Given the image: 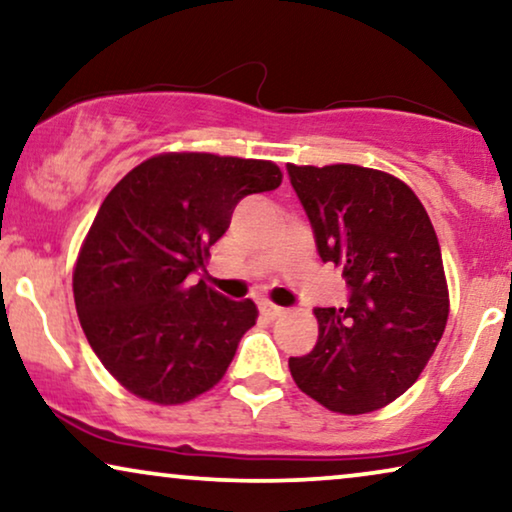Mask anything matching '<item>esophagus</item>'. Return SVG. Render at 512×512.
I'll list each match as a JSON object with an SVG mask.
<instances>
[{"mask_svg": "<svg viewBox=\"0 0 512 512\" xmlns=\"http://www.w3.org/2000/svg\"><path fill=\"white\" fill-rule=\"evenodd\" d=\"M286 310L284 307H279V305H272V303H268V300H265V303H261V314L265 319H277V317H282Z\"/></svg>", "mask_w": 512, "mask_h": 512, "instance_id": "34e87169", "label": "esophagus"}]
</instances>
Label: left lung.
<instances>
[{
  "instance_id": "left-lung-1",
  "label": "left lung",
  "mask_w": 512,
  "mask_h": 512,
  "mask_svg": "<svg viewBox=\"0 0 512 512\" xmlns=\"http://www.w3.org/2000/svg\"><path fill=\"white\" fill-rule=\"evenodd\" d=\"M324 263L342 270L347 307H317L319 340L291 356L298 389L340 415L405 394L443 338L450 296L429 214L410 186L359 165H286Z\"/></svg>"
}]
</instances>
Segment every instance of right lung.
I'll use <instances>...</instances> for the list:
<instances>
[{"label": "right lung", "instance_id": "1", "mask_svg": "<svg viewBox=\"0 0 512 512\" xmlns=\"http://www.w3.org/2000/svg\"><path fill=\"white\" fill-rule=\"evenodd\" d=\"M279 184L270 160L160 153L111 188L76 258L74 303L97 359L130 394L177 405L226 375L258 310L188 277L237 202Z\"/></svg>", "mask_w": 512, "mask_h": 512}]
</instances>
